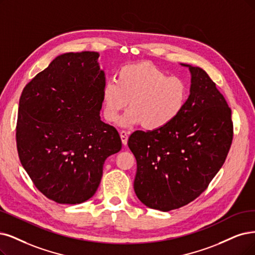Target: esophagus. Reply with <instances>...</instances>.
<instances>
[{
  "instance_id": "obj_1",
  "label": "esophagus",
  "mask_w": 255,
  "mask_h": 255,
  "mask_svg": "<svg viewBox=\"0 0 255 255\" xmlns=\"http://www.w3.org/2000/svg\"><path fill=\"white\" fill-rule=\"evenodd\" d=\"M120 135H121V139H122V143L123 145H127V142H128V136H129V132L128 131H125V130H122L120 131Z\"/></svg>"
}]
</instances>
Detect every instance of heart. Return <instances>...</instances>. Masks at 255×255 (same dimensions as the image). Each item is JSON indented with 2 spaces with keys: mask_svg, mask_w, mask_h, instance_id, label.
<instances>
[{
  "mask_svg": "<svg viewBox=\"0 0 255 255\" xmlns=\"http://www.w3.org/2000/svg\"><path fill=\"white\" fill-rule=\"evenodd\" d=\"M189 90L184 79L167 73L150 62L122 67L116 81H107L102 90L103 115L116 123L129 102L130 109L120 120L123 127L142 125L157 131L173 123L183 112Z\"/></svg>",
  "mask_w": 255,
  "mask_h": 255,
  "instance_id": "heart-1",
  "label": "heart"
}]
</instances>
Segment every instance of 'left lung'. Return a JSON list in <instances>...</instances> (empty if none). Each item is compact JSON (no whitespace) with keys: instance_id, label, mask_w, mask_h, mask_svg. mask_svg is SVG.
<instances>
[{"instance_id":"obj_1","label":"left lung","mask_w":255,"mask_h":255,"mask_svg":"<svg viewBox=\"0 0 255 255\" xmlns=\"http://www.w3.org/2000/svg\"><path fill=\"white\" fill-rule=\"evenodd\" d=\"M191 73L180 115L157 131H135L128 146L136 159L134 192L149 208L170 211L194 201L222 168L233 137L231 109L205 70Z\"/></svg>"}]
</instances>
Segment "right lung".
Here are the masks:
<instances>
[{"label":"right lung","mask_w":255,"mask_h":255,"mask_svg":"<svg viewBox=\"0 0 255 255\" xmlns=\"http://www.w3.org/2000/svg\"><path fill=\"white\" fill-rule=\"evenodd\" d=\"M99 52L61 54L28 83L18 103L21 164L46 197L81 204L98 190L106 158L119 152L117 129L101 121L105 73Z\"/></svg>","instance_id":"obj_1"}]
</instances>
